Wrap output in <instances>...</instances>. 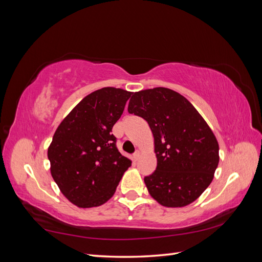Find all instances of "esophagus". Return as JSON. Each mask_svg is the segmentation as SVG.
Segmentation results:
<instances>
[{
    "label": "esophagus",
    "mask_w": 262,
    "mask_h": 262,
    "mask_svg": "<svg viewBox=\"0 0 262 262\" xmlns=\"http://www.w3.org/2000/svg\"><path fill=\"white\" fill-rule=\"evenodd\" d=\"M139 156H141V151H139V150H136L135 153L133 154V159H134V161H137V160L139 159Z\"/></svg>",
    "instance_id": "1"
}]
</instances>
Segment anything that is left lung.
<instances>
[{"instance_id":"8db88e82","label":"left lung","mask_w":262,"mask_h":262,"mask_svg":"<svg viewBox=\"0 0 262 262\" xmlns=\"http://www.w3.org/2000/svg\"><path fill=\"white\" fill-rule=\"evenodd\" d=\"M128 113L147 121L154 136L157 166L144 179L150 196L167 208L194 202L219 164V144L209 125L185 97L163 87L134 94Z\"/></svg>"}]
</instances>
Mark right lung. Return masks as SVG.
I'll return each instance as SVG.
<instances>
[{
  "instance_id": "obj_1",
  "label": "right lung",
  "mask_w": 262,
  "mask_h": 262,
  "mask_svg": "<svg viewBox=\"0 0 262 262\" xmlns=\"http://www.w3.org/2000/svg\"><path fill=\"white\" fill-rule=\"evenodd\" d=\"M132 94L114 87L94 91L54 133L48 148L51 175L63 195L79 208L106 203L132 165L118 151L112 134Z\"/></svg>"
}]
</instances>
